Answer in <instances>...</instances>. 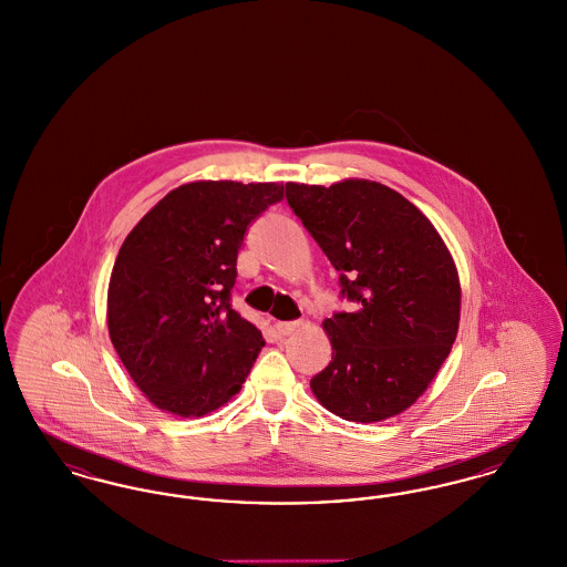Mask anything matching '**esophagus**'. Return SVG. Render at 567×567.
<instances>
[{
  "mask_svg": "<svg viewBox=\"0 0 567 567\" xmlns=\"http://www.w3.org/2000/svg\"><path fill=\"white\" fill-rule=\"evenodd\" d=\"M301 324L299 321H289V323H276V331L280 333V336H291V333H296L301 329Z\"/></svg>",
  "mask_w": 567,
  "mask_h": 567,
  "instance_id": "obj_1",
  "label": "esophagus"
}]
</instances>
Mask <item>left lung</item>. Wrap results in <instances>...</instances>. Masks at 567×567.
I'll return each instance as SVG.
<instances>
[{"mask_svg":"<svg viewBox=\"0 0 567 567\" xmlns=\"http://www.w3.org/2000/svg\"><path fill=\"white\" fill-rule=\"evenodd\" d=\"M287 202L354 303L323 321L333 352L310 380L315 398L354 423L404 412L457 338L461 285L451 250L412 202L374 181L287 183Z\"/></svg>","mask_w":567,"mask_h":567,"instance_id":"left-lung-1","label":"left lung"}]
</instances>
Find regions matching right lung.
<instances>
[{
	"label": "right lung",
	"instance_id": "right-lung-1",
	"mask_svg": "<svg viewBox=\"0 0 567 567\" xmlns=\"http://www.w3.org/2000/svg\"><path fill=\"white\" fill-rule=\"evenodd\" d=\"M282 185L197 181L130 231L109 285V331L125 370L163 412L204 416L240 393L266 340L229 303L248 225Z\"/></svg>",
	"mask_w": 567,
	"mask_h": 567
}]
</instances>
